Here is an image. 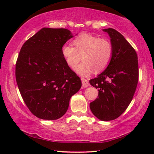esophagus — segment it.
<instances>
[{
	"label": "esophagus",
	"instance_id": "obj_1",
	"mask_svg": "<svg viewBox=\"0 0 154 154\" xmlns=\"http://www.w3.org/2000/svg\"><path fill=\"white\" fill-rule=\"evenodd\" d=\"M81 81H82V85H83V88H87L90 85L89 81H88V80H87L86 79L81 78Z\"/></svg>",
	"mask_w": 154,
	"mask_h": 154
}]
</instances>
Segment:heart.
Returning <instances> with one entry per match:
<instances>
[{
	"mask_svg": "<svg viewBox=\"0 0 154 154\" xmlns=\"http://www.w3.org/2000/svg\"><path fill=\"white\" fill-rule=\"evenodd\" d=\"M74 47L64 45L62 54L69 66H75L81 58L83 61L75 68L82 75H88L93 70L100 72L110 64L113 55V47L111 41L89 33H82L73 41Z\"/></svg>",
	"mask_w": 154,
	"mask_h": 154,
	"instance_id": "b5f03b06",
	"label": "heart"
}]
</instances>
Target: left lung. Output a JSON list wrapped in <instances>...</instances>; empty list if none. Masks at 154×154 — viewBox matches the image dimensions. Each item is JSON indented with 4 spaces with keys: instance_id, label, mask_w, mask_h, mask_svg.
Instances as JSON below:
<instances>
[{
    "instance_id": "left-lung-1",
    "label": "left lung",
    "mask_w": 154,
    "mask_h": 154,
    "mask_svg": "<svg viewBox=\"0 0 154 154\" xmlns=\"http://www.w3.org/2000/svg\"><path fill=\"white\" fill-rule=\"evenodd\" d=\"M109 33L113 55L106 69L90 80L97 88L98 98L90 103L92 113L101 121H112L126 110L133 98L139 79L137 54L123 35L115 29H103Z\"/></svg>"
}]
</instances>
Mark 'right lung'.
Here are the masks:
<instances>
[{
  "mask_svg": "<svg viewBox=\"0 0 154 154\" xmlns=\"http://www.w3.org/2000/svg\"><path fill=\"white\" fill-rule=\"evenodd\" d=\"M72 37L66 29L43 28L21 48L16 81L26 106L39 119L63 116L71 96L81 88V79L62 54V46Z\"/></svg>",
  "mask_w": 154,
  "mask_h": 154,
  "instance_id": "obj_1",
  "label": "right lung"
}]
</instances>
